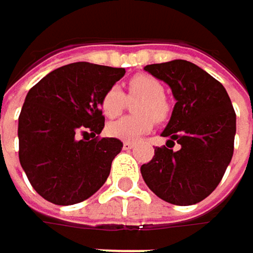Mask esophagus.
<instances>
[{
  "label": "esophagus",
  "mask_w": 253,
  "mask_h": 253,
  "mask_svg": "<svg viewBox=\"0 0 253 253\" xmlns=\"http://www.w3.org/2000/svg\"><path fill=\"white\" fill-rule=\"evenodd\" d=\"M134 148V142H125L123 143V149L125 151H130V149H133Z\"/></svg>",
  "instance_id": "obj_1"
}]
</instances>
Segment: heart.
I'll use <instances>...</instances> for the list:
<instances>
[{
	"label": "heart",
	"mask_w": 253,
	"mask_h": 253,
	"mask_svg": "<svg viewBox=\"0 0 253 253\" xmlns=\"http://www.w3.org/2000/svg\"><path fill=\"white\" fill-rule=\"evenodd\" d=\"M128 96L142 98L136 105V117H123L110 123L107 133L111 137L134 142L146 134L155 122H163L169 114V105L164 99V87L160 80L148 75H136L128 83ZM126 105V96L119 86H111L101 98V110L105 117L114 119L122 114Z\"/></svg>",
	"instance_id": "obj_1"
}]
</instances>
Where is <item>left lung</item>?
Here are the masks:
<instances>
[{
  "mask_svg": "<svg viewBox=\"0 0 253 253\" xmlns=\"http://www.w3.org/2000/svg\"><path fill=\"white\" fill-rule=\"evenodd\" d=\"M145 70L170 86L176 105L161 133L169 137L167 146L155 148L152 160L140 167L142 177L166 202L198 204L218 186L233 157L236 113L227 90L186 60L149 64ZM174 141L178 151L171 149Z\"/></svg>",
  "mask_w": 253,
  "mask_h": 253,
  "instance_id": "1",
  "label": "left lung"
}]
</instances>
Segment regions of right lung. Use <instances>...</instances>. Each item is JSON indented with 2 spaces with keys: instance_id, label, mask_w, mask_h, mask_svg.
<instances>
[{
  "instance_id": "right-lung-1",
  "label": "right lung",
  "mask_w": 253,
  "mask_h": 253,
  "mask_svg": "<svg viewBox=\"0 0 253 253\" xmlns=\"http://www.w3.org/2000/svg\"><path fill=\"white\" fill-rule=\"evenodd\" d=\"M125 69L72 63L41 79L19 116V160L33 189L55 205L90 198L110 176L123 142L104 128L101 98Z\"/></svg>"
}]
</instances>
